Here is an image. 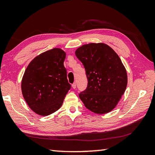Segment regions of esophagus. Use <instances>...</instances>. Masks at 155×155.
<instances>
[{"instance_id":"esophagus-1","label":"esophagus","mask_w":155,"mask_h":155,"mask_svg":"<svg viewBox=\"0 0 155 155\" xmlns=\"http://www.w3.org/2000/svg\"><path fill=\"white\" fill-rule=\"evenodd\" d=\"M72 88H74V89H75V88H77V84H76V83L72 84Z\"/></svg>"}]
</instances>
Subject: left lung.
<instances>
[{
	"mask_svg": "<svg viewBox=\"0 0 155 155\" xmlns=\"http://www.w3.org/2000/svg\"><path fill=\"white\" fill-rule=\"evenodd\" d=\"M75 54L86 71L88 84L79 94L84 106L97 114L109 113L117 106L127 85V74L118 54L104 43H90Z\"/></svg>",
	"mask_w": 155,
	"mask_h": 155,
	"instance_id": "8db88e82",
	"label": "left lung"
}]
</instances>
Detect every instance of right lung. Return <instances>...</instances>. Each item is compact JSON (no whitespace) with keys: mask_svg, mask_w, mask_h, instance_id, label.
<instances>
[{"mask_svg":"<svg viewBox=\"0 0 155 155\" xmlns=\"http://www.w3.org/2000/svg\"><path fill=\"white\" fill-rule=\"evenodd\" d=\"M65 52L54 48L32 60L23 75L22 93L35 113L47 116L62 106L71 85L64 67Z\"/></svg>","mask_w":155,"mask_h":155,"instance_id":"right-lung-1","label":"right lung"}]
</instances>
